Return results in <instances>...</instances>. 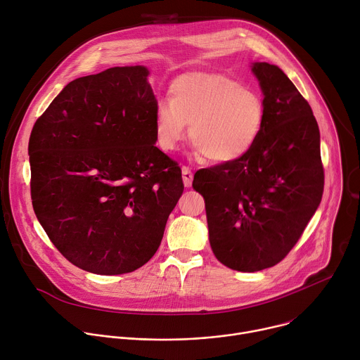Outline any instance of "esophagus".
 <instances>
[{"label": "esophagus", "instance_id": "34e87169", "mask_svg": "<svg viewBox=\"0 0 360 360\" xmlns=\"http://www.w3.org/2000/svg\"><path fill=\"white\" fill-rule=\"evenodd\" d=\"M182 179H184V185L186 188H191L192 185V179H193V174L188 167H182Z\"/></svg>", "mask_w": 360, "mask_h": 360}]
</instances>
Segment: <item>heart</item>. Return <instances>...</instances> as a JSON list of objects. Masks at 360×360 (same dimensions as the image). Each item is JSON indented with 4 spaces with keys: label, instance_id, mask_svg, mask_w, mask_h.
Here are the masks:
<instances>
[{
    "label": "heart",
    "instance_id": "1",
    "mask_svg": "<svg viewBox=\"0 0 360 360\" xmlns=\"http://www.w3.org/2000/svg\"><path fill=\"white\" fill-rule=\"evenodd\" d=\"M262 96L242 82L212 72L178 77L168 99L155 107V136L165 152L175 150L189 136L192 155L214 164H233L245 158L258 142L265 125Z\"/></svg>",
    "mask_w": 360,
    "mask_h": 360
}]
</instances>
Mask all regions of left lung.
I'll return each mask as SVG.
<instances>
[{
    "mask_svg": "<svg viewBox=\"0 0 360 360\" xmlns=\"http://www.w3.org/2000/svg\"><path fill=\"white\" fill-rule=\"evenodd\" d=\"M266 108L245 158L195 174L217 259L239 272L281 262L315 215L323 193L321 134L311 105L276 65L252 63Z\"/></svg>",
    "mask_w": 360,
    "mask_h": 360,
    "instance_id": "1",
    "label": "left lung"
}]
</instances>
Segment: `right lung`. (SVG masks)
<instances>
[{"label":"right lung","instance_id":"add662e5","mask_svg":"<svg viewBox=\"0 0 360 360\" xmlns=\"http://www.w3.org/2000/svg\"><path fill=\"white\" fill-rule=\"evenodd\" d=\"M148 75L131 65L71 81L30 136L34 212L65 258L96 275L145 265L184 192L181 168L155 146Z\"/></svg>","mask_w":360,"mask_h":360}]
</instances>
